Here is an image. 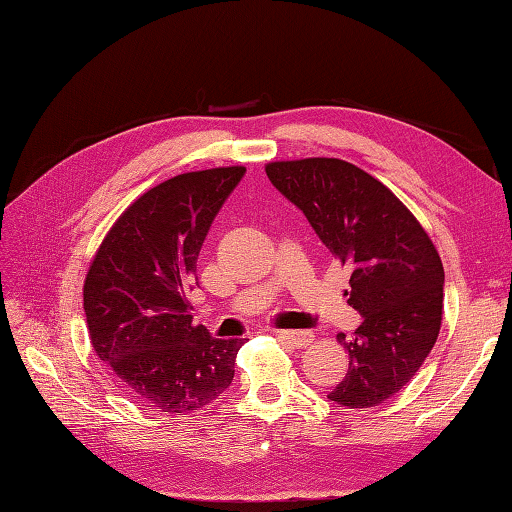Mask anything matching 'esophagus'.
<instances>
[{
	"instance_id": "obj_1",
	"label": "esophagus",
	"mask_w": 512,
	"mask_h": 512,
	"mask_svg": "<svg viewBox=\"0 0 512 512\" xmlns=\"http://www.w3.org/2000/svg\"><path fill=\"white\" fill-rule=\"evenodd\" d=\"M275 336H279L281 341L290 343L292 347H306L314 341L312 330H275Z\"/></svg>"
}]
</instances>
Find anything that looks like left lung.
<instances>
[{
	"label": "left lung",
	"mask_w": 512,
	"mask_h": 512,
	"mask_svg": "<svg viewBox=\"0 0 512 512\" xmlns=\"http://www.w3.org/2000/svg\"><path fill=\"white\" fill-rule=\"evenodd\" d=\"M275 189L299 206L314 233L350 266L354 334H336L350 367L328 398L369 409L416 376L442 325L444 268L413 213L367 171L339 158L268 162Z\"/></svg>",
	"instance_id": "left-lung-1"
}]
</instances>
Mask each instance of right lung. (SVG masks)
<instances>
[{
  "label": "right lung",
  "instance_id": "add662e5",
  "mask_svg": "<svg viewBox=\"0 0 512 512\" xmlns=\"http://www.w3.org/2000/svg\"><path fill=\"white\" fill-rule=\"evenodd\" d=\"M244 167L189 171L160 182L118 217L96 250L83 310L96 356L143 407L198 411L228 389L246 339L193 325L187 292L204 237Z\"/></svg>",
  "mask_w": 512,
  "mask_h": 512
}]
</instances>
